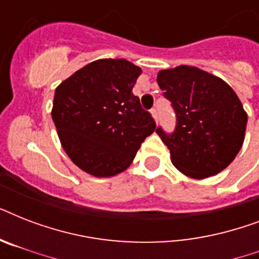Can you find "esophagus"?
<instances>
[{
  "label": "esophagus",
  "mask_w": 259,
  "mask_h": 259,
  "mask_svg": "<svg viewBox=\"0 0 259 259\" xmlns=\"http://www.w3.org/2000/svg\"><path fill=\"white\" fill-rule=\"evenodd\" d=\"M150 114H152V117H153L154 121L158 122V114H157V110H156V109H152V110H150Z\"/></svg>",
  "instance_id": "obj_1"
}]
</instances>
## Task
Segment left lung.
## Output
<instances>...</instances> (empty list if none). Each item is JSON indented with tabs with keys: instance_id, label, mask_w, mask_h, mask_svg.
Wrapping results in <instances>:
<instances>
[{
	"instance_id": "8db88e82",
	"label": "left lung",
	"mask_w": 259,
	"mask_h": 259,
	"mask_svg": "<svg viewBox=\"0 0 259 259\" xmlns=\"http://www.w3.org/2000/svg\"><path fill=\"white\" fill-rule=\"evenodd\" d=\"M157 83L176 111L175 133L156 130L176 169L195 180L226 169L243 145L247 123L234 90L217 75L191 66L161 70Z\"/></svg>"
}]
</instances>
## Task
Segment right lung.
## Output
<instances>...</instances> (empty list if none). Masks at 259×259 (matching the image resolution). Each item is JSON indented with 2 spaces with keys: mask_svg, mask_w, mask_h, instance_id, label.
I'll list each match as a JSON object with an SVG mask.
<instances>
[{
  "mask_svg": "<svg viewBox=\"0 0 259 259\" xmlns=\"http://www.w3.org/2000/svg\"><path fill=\"white\" fill-rule=\"evenodd\" d=\"M142 70L125 59L89 63L55 90L52 119L71 161L95 177H111L133 162L156 122L133 95Z\"/></svg>",
  "mask_w": 259,
  "mask_h": 259,
  "instance_id": "obj_1",
  "label": "right lung"
}]
</instances>
